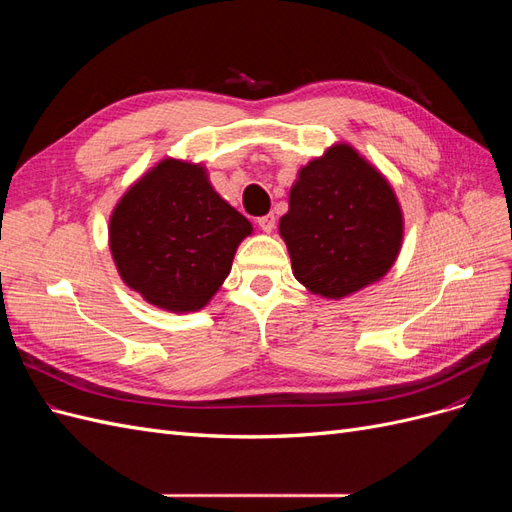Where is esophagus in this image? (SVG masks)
Segmentation results:
<instances>
[{"mask_svg":"<svg viewBox=\"0 0 512 512\" xmlns=\"http://www.w3.org/2000/svg\"><path fill=\"white\" fill-rule=\"evenodd\" d=\"M258 226L262 228V232H273V228H275V215L273 213L262 215V218H258Z\"/></svg>","mask_w":512,"mask_h":512,"instance_id":"1","label":"esophagus"}]
</instances>
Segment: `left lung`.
<instances>
[{"instance_id": "obj_1", "label": "left lung", "mask_w": 512, "mask_h": 512, "mask_svg": "<svg viewBox=\"0 0 512 512\" xmlns=\"http://www.w3.org/2000/svg\"><path fill=\"white\" fill-rule=\"evenodd\" d=\"M280 237L309 292L344 299L395 265L404 213L380 170L348 143H335L299 170Z\"/></svg>"}]
</instances>
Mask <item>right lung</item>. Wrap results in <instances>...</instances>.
Instances as JSON below:
<instances>
[{
	"label": "right lung",
	"instance_id": "add662e5",
	"mask_svg": "<svg viewBox=\"0 0 512 512\" xmlns=\"http://www.w3.org/2000/svg\"><path fill=\"white\" fill-rule=\"evenodd\" d=\"M252 224L213 190L203 164L164 158L119 198L108 247L123 284L160 309H203Z\"/></svg>",
	"mask_w": 512,
	"mask_h": 512
}]
</instances>
